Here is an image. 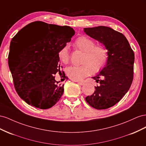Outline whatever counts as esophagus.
Instances as JSON below:
<instances>
[{
	"mask_svg": "<svg viewBox=\"0 0 146 146\" xmlns=\"http://www.w3.org/2000/svg\"><path fill=\"white\" fill-rule=\"evenodd\" d=\"M77 83L79 85H81V86H83L84 84V83L83 82H81V81H78V82H77Z\"/></svg>",
	"mask_w": 146,
	"mask_h": 146,
	"instance_id": "esophagus-1",
	"label": "esophagus"
}]
</instances>
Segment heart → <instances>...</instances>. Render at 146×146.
I'll return each instance as SVG.
<instances>
[{"label": "heart", "instance_id": "obj_1", "mask_svg": "<svg viewBox=\"0 0 146 146\" xmlns=\"http://www.w3.org/2000/svg\"><path fill=\"white\" fill-rule=\"evenodd\" d=\"M74 47L84 52L81 65H72L65 68V73L70 79L80 81L89 76L92 72H98L106 64L108 51L102 45H95V42L85 36H79L74 43ZM60 61L67 64L70 60L68 45L62 47L58 52Z\"/></svg>", "mask_w": 146, "mask_h": 146}]
</instances>
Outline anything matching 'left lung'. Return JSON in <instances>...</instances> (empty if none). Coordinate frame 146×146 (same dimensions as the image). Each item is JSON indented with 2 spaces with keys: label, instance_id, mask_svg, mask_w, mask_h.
<instances>
[{
  "label": "left lung",
  "instance_id": "1",
  "mask_svg": "<svg viewBox=\"0 0 146 146\" xmlns=\"http://www.w3.org/2000/svg\"><path fill=\"white\" fill-rule=\"evenodd\" d=\"M84 32L97 40L108 50L106 65L92 77L100 86L86 97L89 105L97 110L113 106L128 91L133 79L135 54L126 37L109 27L84 28Z\"/></svg>",
  "mask_w": 146,
  "mask_h": 146
}]
</instances>
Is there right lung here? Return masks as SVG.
Listing matches in <instances>:
<instances>
[{"mask_svg":"<svg viewBox=\"0 0 146 146\" xmlns=\"http://www.w3.org/2000/svg\"><path fill=\"white\" fill-rule=\"evenodd\" d=\"M74 34L70 26L35 21L12 38L8 65L16 92L29 105L46 110L60 100L64 84L54 76L60 72L58 52ZM13 56L16 62L12 59ZM67 79L64 75V80Z\"/></svg>","mask_w":146,"mask_h":146,"instance_id":"right-lung-1","label":"right lung"}]
</instances>
